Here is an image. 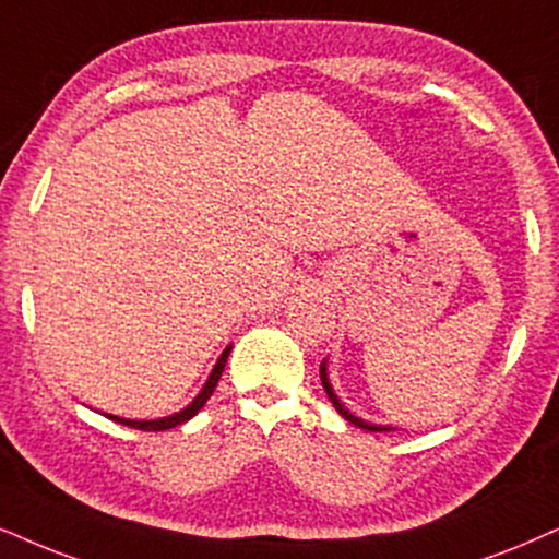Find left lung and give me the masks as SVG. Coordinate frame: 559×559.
Masks as SVG:
<instances>
[{"instance_id": "8db88e82", "label": "left lung", "mask_w": 559, "mask_h": 559, "mask_svg": "<svg viewBox=\"0 0 559 559\" xmlns=\"http://www.w3.org/2000/svg\"><path fill=\"white\" fill-rule=\"evenodd\" d=\"M320 379H322V386H324V392H328V397H330L332 405H335L337 413H341L348 423H353V426L366 428V430H392L390 426H373V423H366L361 418H356V415H353L350 409L345 407L341 400H337V394H335V390H332V384H330V379H328V361H322V366H320Z\"/></svg>"}]
</instances>
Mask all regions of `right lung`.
<instances>
[{
	"instance_id": "right-lung-1",
	"label": "right lung",
	"mask_w": 559,
	"mask_h": 559,
	"mask_svg": "<svg viewBox=\"0 0 559 559\" xmlns=\"http://www.w3.org/2000/svg\"><path fill=\"white\" fill-rule=\"evenodd\" d=\"M229 350H231V345H229L227 350L222 353V358H218V361H216L214 371H211V377H209L206 384H203V390L198 392V397H195L193 402H190V405H188L186 409H180V413L169 415V418H159V420H131V418H118V415H108V418H110V420H116V423H121V426L139 428V430H167V428H175V426H180V423L190 420V418H193V415L198 413V409H201L203 405H206V400L211 397V394H214L216 384H218V379H222L224 366H227Z\"/></svg>"
}]
</instances>
